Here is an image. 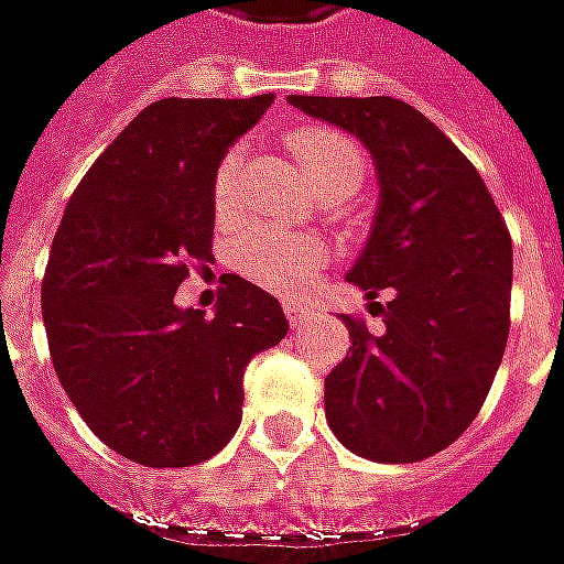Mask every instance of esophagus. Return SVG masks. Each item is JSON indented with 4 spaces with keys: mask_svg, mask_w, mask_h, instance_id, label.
Listing matches in <instances>:
<instances>
[{
    "mask_svg": "<svg viewBox=\"0 0 564 564\" xmlns=\"http://www.w3.org/2000/svg\"><path fill=\"white\" fill-rule=\"evenodd\" d=\"M283 311H286V321H290V326H305V321H308V314H311V311L305 308V305H299V302H286Z\"/></svg>",
    "mask_w": 564,
    "mask_h": 564,
    "instance_id": "1",
    "label": "esophagus"
}]
</instances>
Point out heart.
<instances>
[{
  "instance_id": "b5f03b06",
  "label": "heart",
  "mask_w": 564,
  "mask_h": 564,
  "mask_svg": "<svg viewBox=\"0 0 564 564\" xmlns=\"http://www.w3.org/2000/svg\"><path fill=\"white\" fill-rule=\"evenodd\" d=\"M299 171L323 198H350L364 183V149L348 133L333 128H295L286 137ZM241 149H228L214 173V210L228 219L238 207ZM235 265L271 293L293 295L305 290L326 265V247L308 235H290L278 228H247L235 241Z\"/></svg>"
}]
</instances>
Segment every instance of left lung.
<instances>
[{
	"label": "left lung",
	"instance_id": "obj_1",
	"mask_svg": "<svg viewBox=\"0 0 564 564\" xmlns=\"http://www.w3.org/2000/svg\"><path fill=\"white\" fill-rule=\"evenodd\" d=\"M354 133L378 173V210L348 283L391 290L384 333L341 317L350 357L326 376V421L354 455L412 464L470 427L510 336L513 241L482 176L446 133L393 97H286Z\"/></svg>",
	"mask_w": 564,
	"mask_h": 564
}]
</instances>
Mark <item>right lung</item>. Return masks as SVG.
<instances>
[{"label": "right lung", "mask_w": 564, "mask_h": 564, "mask_svg": "<svg viewBox=\"0 0 564 564\" xmlns=\"http://www.w3.org/2000/svg\"><path fill=\"white\" fill-rule=\"evenodd\" d=\"M274 94L167 97L145 106L66 204L42 281V321L63 391L90 431L145 467L214 458L241 424L243 369L290 323L238 274L214 317L173 295L210 262L214 173Z\"/></svg>", "instance_id": "1"}]
</instances>
